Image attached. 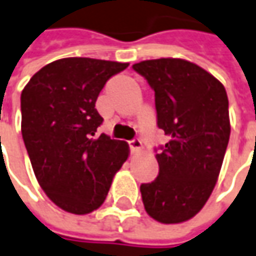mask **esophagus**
<instances>
[{
  "mask_svg": "<svg viewBox=\"0 0 256 256\" xmlns=\"http://www.w3.org/2000/svg\"><path fill=\"white\" fill-rule=\"evenodd\" d=\"M128 147H130V151H132V152H137V151L142 150V144L138 138H133V140L128 142Z\"/></svg>",
  "mask_w": 256,
  "mask_h": 256,
  "instance_id": "obj_1",
  "label": "esophagus"
}]
</instances>
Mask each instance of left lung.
Returning <instances> with one entry per match:
<instances>
[{"instance_id": "obj_1", "label": "left lung", "mask_w": 256, "mask_h": 256, "mask_svg": "<svg viewBox=\"0 0 256 256\" xmlns=\"http://www.w3.org/2000/svg\"><path fill=\"white\" fill-rule=\"evenodd\" d=\"M133 70L154 90L157 124L170 137L156 154L158 176L140 186L144 208L160 223L186 222L204 206L222 170L231 132L227 92L182 58L146 60Z\"/></svg>"}]
</instances>
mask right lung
Instances as JSON below:
<instances>
[{"instance_id":"1","label":"right lung","mask_w":256,"mask_h":256,"mask_svg":"<svg viewBox=\"0 0 256 256\" xmlns=\"http://www.w3.org/2000/svg\"><path fill=\"white\" fill-rule=\"evenodd\" d=\"M128 66L60 58L39 70L22 91L20 128L33 172L48 199L68 213L96 210L128 160V142L95 136L104 122L95 109L99 92Z\"/></svg>"}]
</instances>
